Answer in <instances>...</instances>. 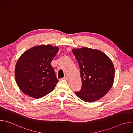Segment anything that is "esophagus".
<instances>
[{
	"label": "esophagus",
	"instance_id": "esophagus-1",
	"mask_svg": "<svg viewBox=\"0 0 133 133\" xmlns=\"http://www.w3.org/2000/svg\"><path fill=\"white\" fill-rule=\"evenodd\" d=\"M64 78L65 79L67 80V81H68V80L69 79V78H68V76H67V75H65V76H64Z\"/></svg>",
	"mask_w": 133,
	"mask_h": 133
}]
</instances>
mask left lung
I'll use <instances>...</instances> for the list:
<instances>
[{"mask_svg":"<svg viewBox=\"0 0 133 133\" xmlns=\"http://www.w3.org/2000/svg\"><path fill=\"white\" fill-rule=\"evenodd\" d=\"M80 68L82 86L75 92L82 100L88 103L100 99L108 92L114 81L115 68L105 54L83 47L72 49Z\"/></svg>","mask_w":133,"mask_h":133,"instance_id":"obj_1","label":"left lung"}]
</instances>
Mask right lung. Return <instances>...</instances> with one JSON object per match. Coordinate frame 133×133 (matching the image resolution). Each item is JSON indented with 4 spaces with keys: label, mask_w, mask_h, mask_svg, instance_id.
Here are the masks:
<instances>
[{
    "label": "right lung",
    "mask_w": 133,
    "mask_h": 133,
    "mask_svg": "<svg viewBox=\"0 0 133 133\" xmlns=\"http://www.w3.org/2000/svg\"><path fill=\"white\" fill-rule=\"evenodd\" d=\"M58 47L41 45L24 52L15 68L16 82L27 95L41 98L51 92L58 80L50 63L59 50Z\"/></svg>",
    "instance_id": "add662e5"
}]
</instances>
